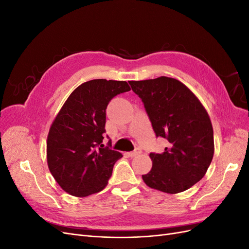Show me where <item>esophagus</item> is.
<instances>
[{"label": "esophagus", "instance_id": "1", "mask_svg": "<svg viewBox=\"0 0 249 249\" xmlns=\"http://www.w3.org/2000/svg\"><path fill=\"white\" fill-rule=\"evenodd\" d=\"M141 153H142V150H141V148L137 147L136 149H135V150H133V152H131V153H127V155H129V157H136V156L140 155Z\"/></svg>", "mask_w": 249, "mask_h": 249}]
</instances>
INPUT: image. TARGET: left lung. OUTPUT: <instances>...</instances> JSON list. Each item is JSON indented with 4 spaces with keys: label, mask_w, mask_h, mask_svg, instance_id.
Wrapping results in <instances>:
<instances>
[{
    "label": "left lung",
    "mask_w": 249,
    "mask_h": 249,
    "mask_svg": "<svg viewBox=\"0 0 249 249\" xmlns=\"http://www.w3.org/2000/svg\"><path fill=\"white\" fill-rule=\"evenodd\" d=\"M129 83L144 105L156 136L168 141L162 154H149L153 167L143 180L170 194L189 189L206 175L214 155L213 127L206 109L176 79Z\"/></svg>",
    "instance_id": "8db88e82"
}]
</instances>
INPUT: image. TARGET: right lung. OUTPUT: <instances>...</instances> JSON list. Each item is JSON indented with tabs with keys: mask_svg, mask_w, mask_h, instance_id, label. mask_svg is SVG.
I'll use <instances>...</instances> for the list:
<instances>
[{
	"mask_svg": "<svg viewBox=\"0 0 249 249\" xmlns=\"http://www.w3.org/2000/svg\"><path fill=\"white\" fill-rule=\"evenodd\" d=\"M125 81L96 79L73 90L49 132V169L62 189L84 197L102 191L123 155L104 147L106 109L117 94L130 91ZM108 137V136H107Z\"/></svg>",
	"mask_w": 249,
	"mask_h": 249,
	"instance_id": "obj_1",
	"label": "right lung"
}]
</instances>
